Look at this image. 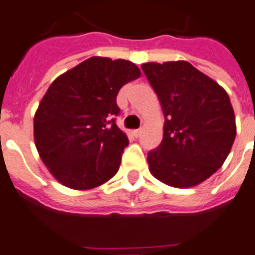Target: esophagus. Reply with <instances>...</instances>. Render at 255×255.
<instances>
[{
  "label": "esophagus",
  "instance_id": "esophagus-1",
  "mask_svg": "<svg viewBox=\"0 0 255 255\" xmlns=\"http://www.w3.org/2000/svg\"><path fill=\"white\" fill-rule=\"evenodd\" d=\"M140 133H142V130L140 129H137V130H133V135L135 138H138L140 135Z\"/></svg>",
  "mask_w": 255,
  "mask_h": 255
}]
</instances>
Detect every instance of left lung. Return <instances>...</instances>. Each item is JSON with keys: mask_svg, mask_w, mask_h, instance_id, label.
<instances>
[{"mask_svg": "<svg viewBox=\"0 0 255 255\" xmlns=\"http://www.w3.org/2000/svg\"><path fill=\"white\" fill-rule=\"evenodd\" d=\"M140 67L164 116L162 143L148 152V170L175 188L200 184L223 166L236 138L227 91L184 60Z\"/></svg>", "mask_w": 255, "mask_h": 255, "instance_id": "1", "label": "left lung"}]
</instances>
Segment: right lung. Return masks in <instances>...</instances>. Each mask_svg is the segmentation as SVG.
<instances>
[{"label": "right lung", "instance_id": "add662e5", "mask_svg": "<svg viewBox=\"0 0 255 255\" xmlns=\"http://www.w3.org/2000/svg\"><path fill=\"white\" fill-rule=\"evenodd\" d=\"M140 76L134 63L93 56L58 76L34 116V140L59 183L84 191L117 174L129 140L115 122L118 91Z\"/></svg>", "mask_w": 255, "mask_h": 255}]
</instances>
